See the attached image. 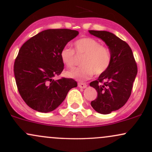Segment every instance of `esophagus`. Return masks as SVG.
<instances>
[{
  "mask_svg": "<svg viewBox=\"0 0 152 152\" xmlns=\"http://www.w3.org/2000/svg\"><path fill=\"white\" fill-rule=\"evenodd\" d=\"M78 86L79 87V88H86L87 85H86V83H81V82H79V83H78Z\"/></svg>",
  "mask_w": 152,
  "mask_h": 152,
  "instance_id": "esophagus-1",
  "label": "esophagus"
}]
</instances>
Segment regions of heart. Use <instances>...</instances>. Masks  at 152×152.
Returning a JSON list of instances; mask_svg holds the SVG:
<instances>
[{
  "label": "heart",
  "mask_w": 152,
  "mask_h": 152,
  "mask_svg": "<svg viewBox=\"0 0 152 152\" xmlns=\"http://www.w3.org/2000/svg\"><path fill=\"white\" fill-rule=\"evenodd\" d=\"M76 54L82 56L81 66L67 71L66 76L78 81H84L95 75L104 74L111 63V53L108 47L102 46L98 40L94 38H83L74 43V50L65 46L60 52L62 62L69 69L76 64Z\"/></svg>",
  "instance_id": "heart-1"
}]
</instances>
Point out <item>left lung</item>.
Masks as SVG:
<instances>
[{
    "label": "left lung",
    "instance_id": "left-lung-1",
    "mask_svg": "<svg viewBox=\"0 0 152 152\" xmlns=\"http://www.w3.org/2000/svg\"><path fill=\"white\" fill-rule=\"evenodd\" d=\"M88 32L103 40L111 53L109 69L90 83L98 94L91 105L98 113L108 114L121 108L129 99L137 74V65L128 43L114 34L105 31Z\"/></svg>",
    "mask_w": 152,
    "mask_h": 152
}]
</instances>
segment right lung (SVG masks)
<instances>
[{"label":"right lung","mask_w":152,"mask_h":152,"mask_svg":"<svg viewBox=\"0 0 152 152\" xmlns=\"http://www.w3.org/2000/svg\"><path fill=\"white\" fill-rule=\"evenodd\" d=\"M78 35V31L71 29H48L20 47L13 71L19 94L31 109L42 113L53 111L69 90L77 86L73 78L53 77L64 70L61 50Z\"/></svg>","instance_id":"add662e5"}]
</instances>
